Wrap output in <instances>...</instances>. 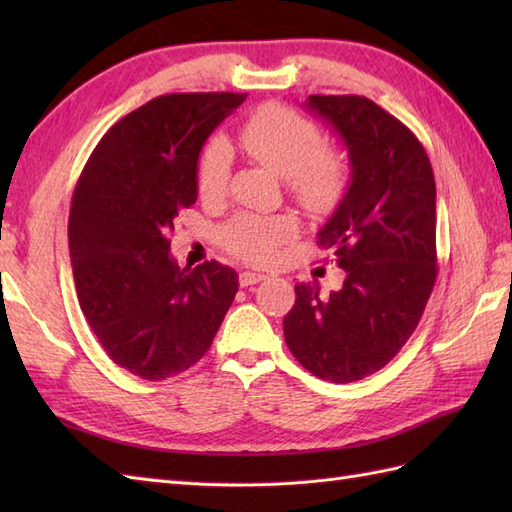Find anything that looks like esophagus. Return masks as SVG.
Returning a JSON list of instances; mask_svg holds the SVG:
<instances>
[{"label": "esophagus", "instance_id": "obj_1", "mask_svg": "<svg viewBox=\"0 0 512 512\" xmlns=\"http://www.w3.org/2000/svg\"><path fill=\"white\" fill-rule=\"evenodd\" d=\"M264 279H266V275H262V273H253V270H244V273L239 275V284H242L244 288H248V286L259 284V281H264Z\"/></svg>", "mask_w": 512, "mask_h": 512}]
</instances>
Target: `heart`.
Wrapping results in <instances>:
<instances>
[{"mask_svg": "<svg viewBox=\"0 0 512 512\" xmlns=\"http://www.w3.org/2000/svg\"><path fill=\"white\" fill-rule=\"evenodd\" d=\"M237 143L259 165L286 178L290 198L310 213H325L341 200L350 182V160L341 149L323 147L321 129L284 105H262L237 129ZM233 167V149L213 138L198 156L195 180L202 198H220ZM295 233L288 217L239 213L220 228L226 250L253 264H266L277 246Z\"/></svg>", "mask_w": 512, "mask_h": 512, "instance_id": "1", "label": "heart"}]
</instances>
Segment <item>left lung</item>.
Here are the masks:
<instances>
[{
  "instance_id": "8db88e82",
  "label": "left lung",
  "mask_w": 512,
  "mask_h": 512,
  "mask_svg": "<svg viewBox=\"0 0 512 512\" xmlns=\"http://www.w3.org/2000/svg\"><path fill=\"white\" fill-rule=\"evenodd\" d=\"M306 105L339 132L350 154V189L317 239L345 281L328 297L317 284H297L284 336L310 374L354 383L400 352L431 297L436 180L416 134L374 101L312 94Z\"/></svg>"
}]
</instances>
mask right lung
<instances>
[{
    "label": "right lung",
    "mask_w": 512,
    "mask_h": 512,
    "mask_svg": "<svg viewBox=\"0 0 512 512\" xmlns=\"http://www.w3.org/2000/svg\"><path fill=\"white\" fill-rule=\"evenodd\" d=\"M246 99L162 94L107 129L76 182L68 244L76 297L107 356L145 380L209 352L239 288L220 262L180 268L173 220L198 200L195 167L213 129Z\"/></svg>",
    "instance_id": "1"
}]
</instances>
